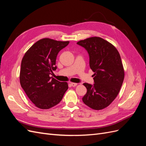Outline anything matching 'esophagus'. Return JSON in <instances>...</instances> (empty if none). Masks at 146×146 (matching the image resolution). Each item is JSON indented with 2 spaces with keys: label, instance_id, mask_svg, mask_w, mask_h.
Here are the masks:
<instances>
[{
  "label": "esophagus",
  "instance_id": "34e87169",
  "mask_svg": "<svg viewBox=\"0 0 146 146\" xmlns=\"http://www.w3.org/2000/svg\"><path fill=\"white\" fill-rule=\"evenodd\" d=\"M70 85H71L72 86L74 87V86H76L77 85V83H70Z\"/></svg>",
  "mask_w": 146,
  "mask_h": 146
}]
</instances>
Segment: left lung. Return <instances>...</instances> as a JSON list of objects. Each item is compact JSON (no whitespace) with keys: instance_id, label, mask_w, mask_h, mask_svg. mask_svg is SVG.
Wrapping results in <instances>:
<instances>
[{"instance_id":"left-lung-1","label":"left lung","mask_w":146,"mask_h":146,"mask_svg":"<svg viewBox=\"0 0 146 146\" xmlns=\"http://www.w3.org/2000/svg\"><path fill=\"white\" fill-rule=\"evenodd\" d=\"M90 57V68L94 72L93 85L83 83L86 89L83 103L92 109H104L115 99L124 78V70L117 50L111 43L99 37L78 41Z\"/></svg>"}]
</instances>
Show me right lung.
<instances>
[{
    "mask_svg": "<svg viewBox=\"0 0 146 146\" xmlns=\"http://www.w3.org/2000/svg\"><path fill=\"white\" fill-rule=\"evenodd\" d=\"M69 43L49 38L41 39L29 48L22 60L21 87L39 108L48 109L59 104L68 89L67 82H59L50 75L57 68V55Z\"/></svg>",
    "mask_w": 146,
    "mask_h": 146,
    "instance_id": "add662e5",
    "label": "right lung"
}]
</instances>
